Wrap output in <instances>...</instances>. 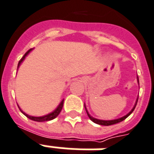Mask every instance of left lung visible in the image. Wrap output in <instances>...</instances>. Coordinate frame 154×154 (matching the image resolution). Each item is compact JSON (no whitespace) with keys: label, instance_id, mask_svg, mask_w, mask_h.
<instances>
[{"label":"left lung","instance_id":"obj_1","mask_svg":"<svg viewBox=\"0 0 154 154\" xmlns=\"http://www.w3.org/2000/svg\"><path fill=\"white\" fill-rule=\"evenodd\" d=\"M137 82H138V83H139V78H138V77H137ZM137 101H138V98L137 99V102H136V103H135L134 106H133V108L132 109V111H130L128 114H127L126 116H123V117H121V118H119V119H113V120H102V119H95V118H94V117H92V116H90V114L88 113L87 110H86V108H85V111H86V113H87L88 116H89V118H90L91 120H92L94 123H95V124H99V125H104V126H109V125H112V124H118V123H119V122L123 121V120H124V119H126V118H128L131 114L132 113V111H134L135 107H136V106H137Z\"/></svg>","mask_w":154,"mask_h":154}]
</instances>
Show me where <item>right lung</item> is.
Instances as JSON below:
<instances>
[{
  "label": "right lung",
  "mask_w": 154,
  "mask_h": 154,
  "mask_svg": "<svg viewBox=\"0 0 154 154\" xmlns=\"http://www.w3.org/2000/svg\"><path fill=\"white\" fill-rule=\"evenodd\" d=\"M32 49H30L29 51H27L25 53V55L22 56V58L21 59L19 60V62H18V64H17V68L20 66V64H21V63H22L23 60H24V59H25V57L26 56H27L28 54H29V52H30V51H31ZM63 105H64V99L60 102V103L59 104V106H57V108L54 111H52L51 113L48 114V115H46V116H40V117H35V116H29V115H27V114H26L25 112H23V111L20 109V111H22V114H24L26 117H27L28 119H31V120H34V121H37V122H44V121H49V120H51V119H55L56 117H57V116H59V114L60 113V111H61L62 108H63Z\"/></svg>",
  "instance_id": "right-lung-1"
}]
</instances>
